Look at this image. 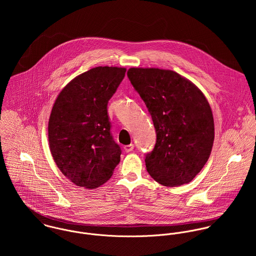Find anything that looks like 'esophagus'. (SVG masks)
<instances>
[{"label":"esophagus","instance_id":"1","mask_svg":"<svg viewBox=\"0 0 256 256\" xmlns=\"http://www.w3.org/2000/svg\"><path fill=\"white\" fill-rule=\"evenodd\" d=\"M133 148H134V145H133V144H130V145H126V146H124V150H125V152H131V150H133Z\"/></svg>","mask_w":256,"mask_h":256}]
</instances>
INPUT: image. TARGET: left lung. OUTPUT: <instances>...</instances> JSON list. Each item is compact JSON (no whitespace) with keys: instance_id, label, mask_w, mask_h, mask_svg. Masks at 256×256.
Masks as SVG:
<instances>
[{"instance_id":"8db88e82","label":"left lung","mask_w":256,"mask_h":256,"mask_svg":"<svg viewBox=\"0 0 256 256\" xmlns=\"http://www.w3.org/2000/svg\"><path fill=\"white\" fill-rule=\"evenodd\" d=\"M127 76L144 100L156 133L146 168L156 182H190L207 162L215 137L214 118L203 92L170 70L130 68Z\"/></svg>"}]
</instances>
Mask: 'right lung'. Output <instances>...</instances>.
<instances>
[{
  "label": "right lung",
  "mask_w": 256,
  "mask_h": 256,
  "mask_svg": "<svg viewBox=\"0 0 256 256\" xmlns=\"http://www.w3.org/2000/svg\"><path fill=\"white\" fill-rule=\"evenodd\" d=\"M125 72L118 67L92 68L73 78L54 102L48 122L50 150L61 172L78 186L102 185L120 162L108 104Z\"/></svg>",
  "instance_id": "right-lung-1"
}]
</instances>
